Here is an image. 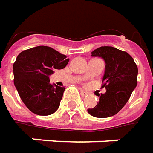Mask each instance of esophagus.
Returning a JSON list of instances; mask_svg holds the SVG:
<instances>
[{"label": "esophagus", "instance_id": "1", "mask_svg": "<svg viewBox=\"0 0 153 153\" xmlns=\"http://www.w3.org/2000/svg\"><path fill=\"white\" fill-rule=\"evenodd\" d=\"M80 93H81V96H83V97L87 96V95H88V93H87V92L84 91H81V92H80Z\"/></svg>", "mask_w": 153, "mask_h": 153}]
</instances>
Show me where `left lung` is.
Returning <instances> with one entry per match:
<instances>
[{"mask_svg":"<svg viewBox=\"0 0 153 153\" xmlns=\"http://www.w3.org/2000/svg\"><path fill=\"white\" fill-rule=\"evenodd\" d=\"M92 57H100L105 62L99 102L88 113L96 118H108L120 112L137 86V67L129 54L116 48L103 46L91 52ZM100 96V95H99Z\"/></svg>","mask_w":153,"mask_h":153,"instance_id":"obj_1","label":"left lung"}]
</instances>
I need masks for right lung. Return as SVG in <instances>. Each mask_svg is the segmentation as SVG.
<instances>
[{
  "label": "right lung",
  "mask_w": 153,
  "mask_h": 153,
  "mask_svg": "<svg viewBox=\"0 0 153 153\" xmlns=\"http://www.w3.org/2000/svg\"><path fill=\"white\" fill-rule=\"evenodd\" d=\"M69 58L48 46H38L21 52L13 65L14 84L24 104L38 115L57 111L65 87L50 84L49 76L62 69Z\"/></svg>",
  "instance_id": "add662e5"
}]
</instances>
